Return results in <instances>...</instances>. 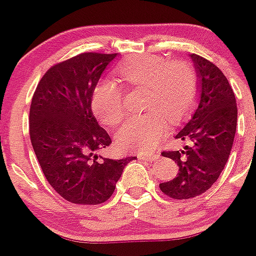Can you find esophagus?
Segmentation results:
<instances>
[{
  "label": "esophagus",
  "instance_id": "1",
  "mask_svg": "<svg viewBox=\"0 0 256 256\" xmlns=\"http://www.w3.org/2000/svg\"><path fill=\"white\" fill-rule=\"evenodd\" d=\"M160 157V154L158 152H144V154H140V158L142 160H147V161H157Z\"/></svg>",
  "mask_w": 256,
  "mask_h": 256
}]
</instances>
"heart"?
I'll return each mask as SVG.
<instances>
[{
	"instance_id": "b5f03b06",
	"label": "heart",
	"mask_w": 256,
	"mask_h": 256,
	"mask_svg": "<svg viewBox=\"0 0 256 256\" xmlns=\"http://www.w3.org/2000/svg\"><path fill=\"white\" fill-rule=\"evenodd\" d=\"M116 76L131 88H147L146 110L150 112L126 118L118 130V144L130 148L154 147L171 122L182 120L194 102L198 79L192 64L168 62L154 54L126 58L115 68ZM92 110L102 122L114 126L124 114L122 88L102 80L92 92Z\"/></svg>"
}]
</instances>
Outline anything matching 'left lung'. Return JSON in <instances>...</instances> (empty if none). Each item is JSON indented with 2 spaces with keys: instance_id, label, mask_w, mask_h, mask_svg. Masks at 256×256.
Wrapping results in <instances>:
<instances>
[{
  "instance_id": "left-lung-1",
  "label": "left lung",
  "mask_w": 256,
  "mask_h": 256,
  "mask_svg": "<svg viewBox=\"0 0 256 256\" xmlns=\"http://www.w3.org/2000/svg\"><path fill=\"white\" fill-rule=\"evenodd\" d=\"M198 78V106L176 138L190 141L180 151L162 152L178 164L177 176L160 183L174 200L200 196L220 176L233 146L236 130V95L220 69L197 54H190Z\"/></svg>"
}]
</instances>
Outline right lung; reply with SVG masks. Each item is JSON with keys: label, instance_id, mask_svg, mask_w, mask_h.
<instances>
[{"label": "right lung", "instance_id": "obj_1", "mask_svg": "<svg viewBox=\"0 0 256 256\" xmlns=\"http://www.w3.org/2000/svg\"><path fill=\"white\" fill-rule=\"evenodd\" d=\"M118 56L82 53L52 66L38 82L30 109V136L43 174L58 194L76 204H102L135 157L105 158L112 144L92 115L102 72Z\"/></svg>", "mask_w": 256, "mask_h": 256}]
</instances>
